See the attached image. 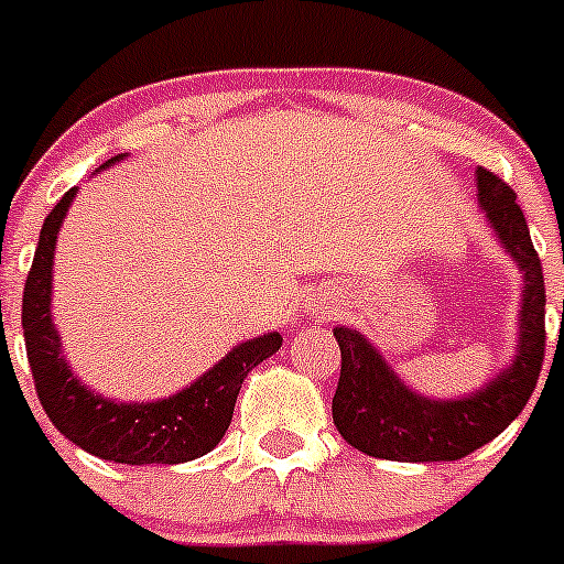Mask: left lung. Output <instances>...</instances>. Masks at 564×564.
I'll return each instance as SVG.
<instances>
[{
    "label": "left lung",
    "mask_w": 564,
    "mask_h": 564,
    "mask_svg": "<svg viewBox=\"0 0 564 564\" xmlns=\"http://www.w3.org/2000/svg\"><path fill=\"white\" fill-rule=\"evenodd\" d=\"M478 204L500 248L523 273L518 344L506 369L473 394L433 400L402 380L366 335L335 327L340 380L333 397V422L355 451L389 462H458L492 442L518 420L534 394L545 358V282L531 246L518 195L489 170H475Z\"/></svg>",
    "instance_id": "1"
}]
</instances>
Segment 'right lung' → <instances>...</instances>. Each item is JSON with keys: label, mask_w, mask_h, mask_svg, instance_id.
<instances>
[{"label": "right lung", "mask_w": 564, "mask_h": 564, "mask_svg": "<svg viewBox=\"0 0 564 564\" xmlns=\"http://www.w3.org/2000/svg\"><path fill=\"white\" fill-rule=\"evenodd\" d=\"M108 159L100 170L122 162ZM97 170V173H100ZM72 187L41 226L33 268L24 282L22 327L35 394L50 422L80 451L117 464H184L206 453L226 436L242 380L257 364L282 346V335L265 333L242 340L226 358L189 383L187 389L153 402H120L97 394L72 371L53 318V262L61 224L75 200Z\"/></svg>", "instance_id": "1"}]
</instances>
